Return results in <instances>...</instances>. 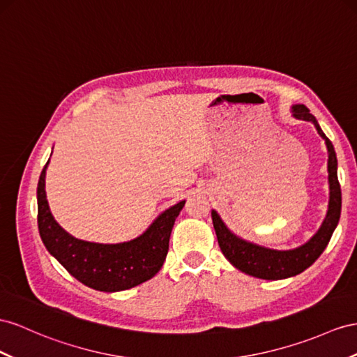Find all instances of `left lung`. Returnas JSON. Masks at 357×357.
<instances>
[{"instance_id": "1", "label": "left lung", "mask_w": 357, "mask_h": 357, "mask_svg": "<svg viewBox=\"0 0 357 357\" xmlns=\"http://www.w3.org/2000/svg\"><path fill=\"white\" fill-rule=\"evenodd\" d=\"M292 113L297 119H303V121L312 122L317 128L318 134L323 137L327 144L328 151V184H331V202H328V211L326 215V220L319 231L314 235V238L307 241L305 245H301L294 250H271L266 248H259L252 243L244 241L238 236H235L225 223L222 218L218 217L215 211L211 213L213 225L217 234L218 245L234 267L241 270L250 276L259 278V279H268V280H279L287 279L296 274L305 271L307 267L319 258L332 238V234L335 227L340 222L341 215V185L337 181L336 173V153L333 149L332 142L327 139L326 134L319 128L317 119L309 113V109L305 105H294L292 107Z\"/></svg>"}]
</instances>
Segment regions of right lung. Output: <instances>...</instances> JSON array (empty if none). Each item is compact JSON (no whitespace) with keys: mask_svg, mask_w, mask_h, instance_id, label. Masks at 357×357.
Wrapping results in <instances>:
<instances>
[{"mask_svg":"<svg viewBox=\"0 0 357 357\" xmlns=\"http://www.w3.org/2000/svg\"><path fill=\"white\" fill-rule=\"evenodd\" d=\"M48 162L38 184V226L45 248L52 257L77 280L98 291H123L152 279L167 257L172 227L185 200L164 211L148 231L132 241L121 244L81 241L61 229L50 211L45 193Z\"/></svg>","mask_w":357,"mask_h":357,"instance_id":"obj_1","label":"right lung"}]
</instances>
